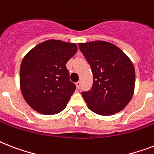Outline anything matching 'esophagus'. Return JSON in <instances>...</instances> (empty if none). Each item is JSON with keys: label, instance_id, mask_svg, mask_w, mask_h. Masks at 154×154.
Here are the masks:
<instances>
[{"label": "esophagus", "instance_id": "obj_1", "mask_svg": "<svg viewBox=\"0 0 154 154\" xmlns=\"http://www.w3.org/2000/svg\"><path fill=\"white\" fill-rule=\"evenodd\" d=\"M76 86H77V88L79 89L80 87H81V81H77V83H76Z\"/></svg>", "mask_w": 154, "mask_h": 154}]
</instances>
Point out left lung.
Instances as JSON below:
<instances>
[{
	"mask_svg": "<svg viewBox=\"0 0 154 154\" xmlns=\"http://www.w3.org/2000/svg\"><path fill=\"white\" fill-rule=\"evenodd\" d=\"M93 74L92 88L82 97L92 112L112 116L122 111L133 97L135 72L130 58L116 45L104 41L78 44Z\"/></svg>",
	"mask_w": 154,
	"mask_h": 154,
	"instance_id": "left-lung-1",
	"label": "left lung"
}]
</instances>
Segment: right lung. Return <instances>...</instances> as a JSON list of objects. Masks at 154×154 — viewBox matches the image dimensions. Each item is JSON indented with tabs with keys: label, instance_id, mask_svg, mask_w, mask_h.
Wrapping results in <instances>:
<instances>
[{
	"label": "right lung",
	"instance_id": "add662e5",
	"mask_svg": "<svg viewBox=\"0 0 154 154\" xmlns=\"http://www.w3.org/2000/svg\"><path fill=\"white\" fill-rule=\"evenodd\" d=\"M77 51L75 43L50 39L24 56L20 71V89L32 109L55 115L66 108L76 89L66 64Z\"/></svg>",
	"mask_w": 154,
	"mask_h": 154
}]
</instances>
